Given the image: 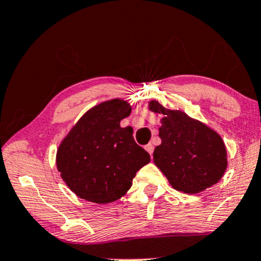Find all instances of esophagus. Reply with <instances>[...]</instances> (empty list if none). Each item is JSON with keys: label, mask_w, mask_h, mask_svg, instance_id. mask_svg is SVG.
I'll use <instances>...</instances> for the list:
<instances>
[{"label": "esophagus", "mask_w": 261, "mask_h": 261, "mask_svg": "<svg viewBox=\"0 0 261 261\" xmlns=\"http://www.w3.org/2000/svg\"><path fill=\"white\" fill-rule=\"evenodd\" d=\"M144 148H146V150H147V152L149 153L150 155L153 154V150H154V146H153L152 143H148V144H146V146H144Z\"/></svg>", "instance_id": "1"}]
</instances>
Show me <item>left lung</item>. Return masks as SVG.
Returning a JSON list of instances; mask_svg holds the SVG:
<instances>
[{
	"label": "left lung",
	"mask_w": 261,
	"mask_h": 261,
	"mask_svg": "<svg viewBox=\"0 0 261 261\" xmlns=\"http://www.w3.org/2000/svg\"><path fill=\"white\" fill-rule=\"evenodd\" d=\"M149 111L162 114V143L153 153L154 164L180 192L196 194L220 181L227 168L222 139L205 124L181 111L150 100Z\"/></svg>",
	"instance_id": "left-lung-1"
}]
</instances>
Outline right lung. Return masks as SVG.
Masks as SVG:
<instances>
[{
	"instance_id": "1",
	"label": "right lung",
	"mask_w": 261,
	"mask_h": 261,
	"mask_svg": "<svg viewBox=\"0 0 261 261\" xmlns=\"http://www.w3.org/2000/svg\"><path fill=\"white\" fill-rule=\"evenodd\" d=\"M131 113L124 99H111L87 111L57 150L63 181L80 198L97 204L120 199L150 156L135 142L133 127L120 121Z\"/></svg>"
}]
</instances>
